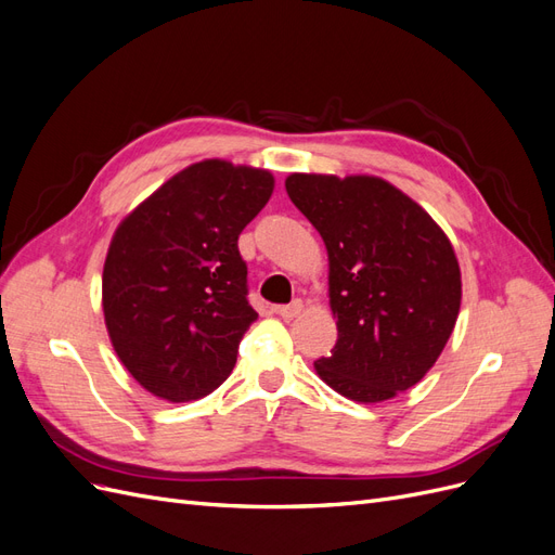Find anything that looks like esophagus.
Masks as SVG:
<instances>
[{
	"instance_id": "34e87169",
	"label": "esophagus",
	"mask_w": 555,
	"mask_h": 555,
	"mask_svg": "<svg viewBox=\"0 0 555 555\" xmlns=\"http://www.w3.org/2000/svg\"><path fill=\"white\" fill-rule=\"evenodd\" d=\"M300 310H304V300H292L289 306H278L275 308V312L282 317V319H294V317H298L300 314Z\"/></svg>"
}]
</instances>
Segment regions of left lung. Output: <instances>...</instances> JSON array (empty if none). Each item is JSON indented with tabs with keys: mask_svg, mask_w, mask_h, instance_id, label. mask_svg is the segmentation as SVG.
Here are the masks:
<instances>
[{
	"mask_svg": "<svg viewBox=\"0 0 555 555\" xmlns=\"http://www.w3.org/2000/svg\"><path fill=\"white\" fill-rule=\"evenodd\" d=\"M294 206L328 255L338 343L314 371L357 402H384L422 382L461 310V268L433 217L377 176L292 173Z\"/></svg>",
	"mask_w": 555,
	"mask_h": 555,
	"instance_id": "left-lung-1",
	"label": "left lung"
}]
</instances>
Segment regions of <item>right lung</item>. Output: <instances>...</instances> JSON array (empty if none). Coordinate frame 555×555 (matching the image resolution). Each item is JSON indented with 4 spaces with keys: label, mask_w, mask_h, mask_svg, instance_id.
<instances>
[{
    "label": "right lung",
    "mask_w": 555,
    "mask_h": 555,
    "mask_svg": "<svg viewBox=\"0 0 555 555\" xmlns=\"http://www.w3.org/2000/svg\"><path fill=\"white\" fill-rule=\"evenodd\" d=\"M273 188L271 171L204 159L117 224L102 275L104 322L117 359L145 391L190 402L231 375L257 319L238 236Z\"/></svg>",
    "instance_id": "obj_1"
}]
</instances>
